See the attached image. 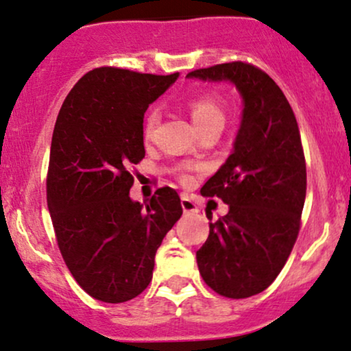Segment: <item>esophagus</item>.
<instances>
[{
	"label": "esophagus",
	"instance_id": "34e87169",
	"mask_svg": "<svg viewBox=\"0 0 351 351\" xmlns=\"http://www.w3.org/2000/svg\"><path fill=\"white\" fill-rule=\"evenodd\" d=\"M181 208H183V210L186 214H191V213H196V204L189 199L188 196H181Z\"/></svg>",
	"mask_w": 351,
	"mask_h": 351
}]
</instances>
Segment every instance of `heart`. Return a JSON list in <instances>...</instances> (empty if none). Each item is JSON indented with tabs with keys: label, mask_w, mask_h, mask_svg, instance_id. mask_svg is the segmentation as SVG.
I'll use <instances>...</instances> for the list:
<instances>
[{
	"label": "heart",
	"mask_w": 351,
	"mask_h": 351,
	"mask_svg": "<svg viewBox=\"0 0 351 351\" xmlns=\"http://www.w3.org/2000/svg\"><path fill=\"white\" fill-rule=\"evenodd\" d=\"M189 114H191V119L196 128L202 130L214 128V125H222L226 122V112L221 106V101L213 95H204L199 98L193 99L188 104ZM158 124V111L155 108H152L149 112L145 114V119H143V135L145 138H150L154 135L155 129ZM183 180H189L188 173H183Z\"/></svg>",
	"instance_id": "1"
}]
</instances>
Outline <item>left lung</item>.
<instances>
[{"label":"left lung","mask_w":351,"mask_h":351,"mask_svg":"<svg viewBox=\"0 0 351 351\" xmlns=\"http://www.w3.org/2000/svg\"><path fill=\"white\" fill-rule=\"evenodd\" d=\"M188 77L229 80L243 98L234 152L201 188L202 196L229 204V213L209 223L196 260L217 294L255 296L276 280L301 229L307 176L296 116L281 88L252 63H221Z\"/></svg>","instance_id":"1"}]
</instances>
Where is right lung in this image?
<instances>
[{"label":"right lung","instance_id":"right-lung-1","mask_svg":"<svg viewBox=\"0 0 351 351\" xmlns=\"http://www.w3.org/2000/svg\"><path fill=\"white\" fill-rule=\"evenodd\" d=\"M178 73L99 66L63 101L52 135L47 206L71 276L91 298L125 302L149 286L155 253L183 214L158 188L145 208L130 199V167L145 157L143 114Z\"/></svg>","mask_w":351,"mask_h":351}]
</instances>
